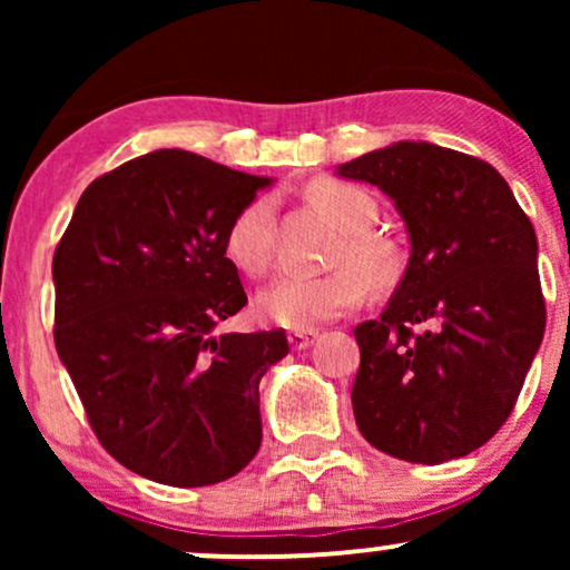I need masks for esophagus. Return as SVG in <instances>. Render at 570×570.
<instances>
[{
  "instance_id": "esophagus-1",
  "label": "esophagus",
  "mask_w": 570,
  "mask_h": 570,
  "mask_svg": "<svg viewBox=\"0 0 570 570\" xmlns=\"http://www.w3.org/2000/svg\"><path fill=\"white\" fill-rule=\"evenodd\" d=\"M318 340V332L316 330H294L289 332V345L294 351H305L311 348L313 343Z\"/></svg>"
}]
</instances>
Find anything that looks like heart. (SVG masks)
<instances>
[{"mask_svg":"<svg viewBox=\"0 0 570 570\" xmlns=\"http://www.w3.org/2000/svg\"><path fill=\"white\" fill-rule=\"evenodd\" d=\"M311 198L322 212L351 233L343 259H351L367 273L383 271V252L364 233L375 225L377 203L367 189L348 181L322 179L311 187ZM273 200L267 195L248 200L230 219L225 233L227 257L240 271L259 276L271 267L273 259ZM364 299V278L353 267L311 276V273H284L265 286L257 297V307L265 318L289 330H313V326L343 316Z\"/></svg>","mask_w":570,"mask_h":570,"instance_id":"obj_1","label":"heart"}]
</instances>
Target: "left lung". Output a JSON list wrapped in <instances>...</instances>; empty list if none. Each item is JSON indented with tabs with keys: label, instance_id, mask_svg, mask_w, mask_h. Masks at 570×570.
I'll return each mask as SVG.
<instances>
[{
	"label": "left lung",
	"instance_id": "1",
	"mask_svg": "<svg viewBox=\"0 0 570 570\" xmlns=\"http://www.w3.org/2000/svg\"><path fill=\"white\" fill-rule=\"evenodd\" d=\"M337 176L389 195L410 235L381 318L353 330L356 426L399 461L469 455L503 426L544 337L531 219L490 163L429 141L389 144Z\"/></svg>",
	"mask_w": 570,
	"mask_h": 570
}]
</instances>
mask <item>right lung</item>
I'll use <instances>...</instances> for the list:
<instances>
[{"mask_svg":"<svg viewBox=\"0 0 570 570\" xmlns=\"http://www.w3.org/2000/svg\"><path fill=\"white\" fill-rule=\"evenodd\" d=\"M271 181L158 149L90 181L53 254L56 351L90 426L160 485L230 480L263 442L259 381L286 332L217 324L246 305L227 225Z\"/></svg>","mask_w":570,"mask_h":570,"instance_id":"obj_1","label":"right lung"}]
</instances>
